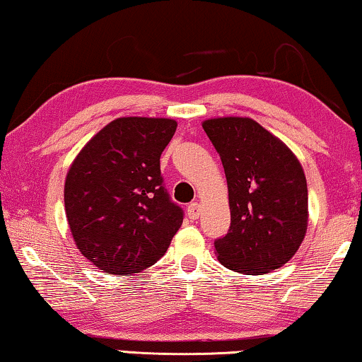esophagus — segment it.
<instances>
[{"label": "esophagus", "instance_id": "obj_1", "mask_svg": "<svg viewBox=\"0 0 362 362\" xmlns=\"http://www.w3.org/2000/svg\"><path fill=\"white\" fill-rule=\"evenodd\" d=\"M200 211H202V206H200V203H197V202L190 203L187 208L188 218H190V220H197V218L200 216Z\"/></svg>", "mask_w": 362, "mask_h": 362}]
</instances>
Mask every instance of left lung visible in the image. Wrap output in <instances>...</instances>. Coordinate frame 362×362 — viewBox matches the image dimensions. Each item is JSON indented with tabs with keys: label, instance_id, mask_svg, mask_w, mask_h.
<instances>
[{
	"label": "left lung",
	"instance_id": "1",
	"mask_svg": "<svg viewBox=\"0 0 362 362\" xmlns=\"http://www.w3.org/2000/svg\"><path fill=\"white\" fill-rule=\"evenodd\" d=\"M221 157L231 226L215 241L223 266L246 276L282 267L298 251L308 226L302 164L284 142L251 118L203 121Z\"/></svg>",
	"mask_w": 362,
	"mask_h": 362
}]
</instances>
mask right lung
I'll return each mask as SVG.
<instances>
[{"instance_id": "1", "label": "right lung", "mask_w": 362, "mask_h": 362, "mask_svg": "<svg viewBox=\"0 0 362 362\" xmlns=\"http://www.w3.org/2000/svg\"><path fill=\"white\" fill-rule=\"evenodd\" d=\"M175 129L169 118H118L70 165L65 215L80 252L101 272H142L164 256L182 226V208L160 175V154Z\"/></svg>"}]
</instances>
